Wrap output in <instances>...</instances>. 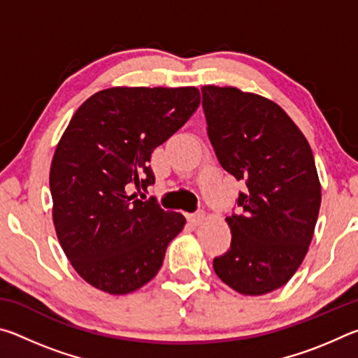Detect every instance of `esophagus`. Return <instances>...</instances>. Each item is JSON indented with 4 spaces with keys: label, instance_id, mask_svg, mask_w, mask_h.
<instances>
[{
    "label": "esophagus",
    "instance_id": "1",
    "mask_svg": "<svg viewBox=\"0 0 358 358\" xmlns=\"http://www.w3.org/2000/svg\"><path fill=\"white\" fill-rule=\"evenodd\" d=\"M203 220H205V215L202 213V211H199V213H196V215L187 216V221H189L192 226H199V224H201Z\"/></svg>",
    "mask_w": 358,
    "mask_h": 358
}]
</instances>
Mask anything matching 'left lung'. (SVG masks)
<instances>
[{
  "label": "left lung",
  "mask_w": 358,
  "mask_h": 358,
  "mask_svg": "<svg viewBox=\"0 0 358 358\" xmlns=\"http://www.w3.org/2000/svg\"><path fill=\"white\" fill-rule=\"evenodd\" d=\"M202 98L217 161L248 186L240 215L226 217L232 243L215 273L243 295L273 292L299 270L316 227L322 194L311 147L264 96L207 85Z\"/></svg>",
  "instance_id": "obj_1"
}]
</instances>
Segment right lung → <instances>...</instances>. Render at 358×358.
Returning a JSON list of instances; mask_svg holds the SVG:
<instances>
[{
	"mask_svg": "<svg viewBox=\"0 0 358 358\" xmlns=\"http://www.w3.org/2000/svg\"><path fill=\"white\" fill-rule=\"evenodd\" d=\"M199 104L196 87H113L71 118L50 166L52 216L66 257L93 287L124 295L159 271L186 220L129 191L155 183L151 153Z\"/></svg>",
	"mask_w": 358,
	"mask_h": 358,
	"instance_id": "add662e5",
	"label": "right lung"
}]
</instances>
